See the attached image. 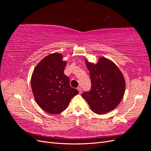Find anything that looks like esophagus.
<instances>
[{
	"label": "esophagus",
	"instance_id": "34e87169",
	"mask_svg": "<svg viewBox=\"0 0 151 151\" xmlns=\"http://www.w3.org/2000/svg\"><path fill=\"white\" fill-rule=\"evenodd\" d=\"M77 90L79 91V93H82V89H81V88H80V87H78V88H77Z\"/></svg>",
	"mask_w": 151,
	"mask_h": 151
}]
</instances>
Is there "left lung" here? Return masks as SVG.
Here are the masks:
<instances>
[{
  "instance_id": "8db88e82",
  "label": "left lung",
  "mask_w": 151,
  "mask_h": 151,
  "mask_svg": "<svg viewBox=\"0 0 151 151\" xmlns=\"http://www.w3.org/2000/svg\"><path fill=\"white\" fill-rule=\"evenodd\" d=\"M89 71L91 89L82 94L94 113L103 115L115 109L125 91L122 72L112 61L101 57L96 64L86 60Z\"/></svg>"
}]
</instances>
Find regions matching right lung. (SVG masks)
Wrapping results in <instances>:
<instances>
[{"instance_id": "obj_1", "label": "right lung", "mask_w": 151, "mask_h": 151, "mask_svg": "<svg viewBox=\"0 0 151 151\" xmlns=\"http://www.w3.org/2000/svg\"><path fill=\"white\" fill-rule=\"evenodd\" d=\"M62 55L50 54L36 66L31 76V84L36 102L44 111L58 114L64 111L71 99L79 94L72 88L69 78L63 73L67 64Z\"/></svg>"}]
</instances>
